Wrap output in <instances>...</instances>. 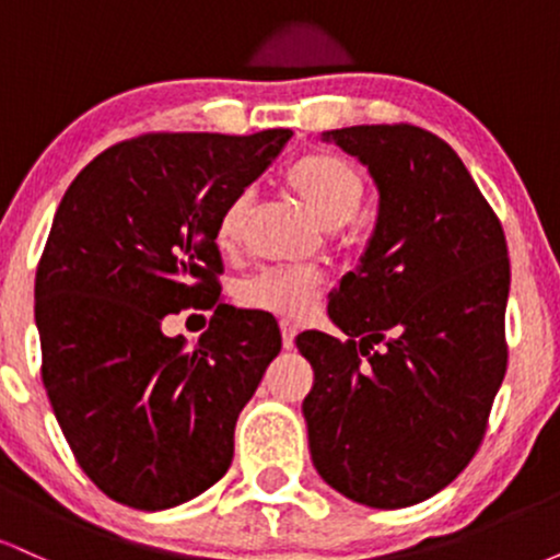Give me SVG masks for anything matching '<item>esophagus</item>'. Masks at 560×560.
Listing matches in <instances>:
<instances>
[{"label":"esophagus","instance_id":"1","mask_svg":"<svg viewBox=\"0 0 560 560\" xmlns=\"http://www.w3.org/2000/svg\"><path fill=\"white\" fill-rule=\"evenodd\" d=\"M281 345H284V350H292L294 347V337H298V326L292 324V320H281Z\"/></svg>","mask_w":560,"mask_h":560}]
</instances>
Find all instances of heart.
Listing matches in <instances>:
<instances>
[{
  "label": "heart",
  "mask_w": 560,
  "mask_h": 560,
  "mask_svg": "<svg viewBox=\"0 0 560 560\" xmlns=\"http://www.w3.org/2000/svg\"><path fill=\"white\" fill-rule=\"evenodd\" d=\"M281 184L324 229L347 226L361 210L365 189H369L361 168L329 152L300 155L287 165ZM253 202L255 199L249 191H240L229 199L226 208L218 215V247L234 249L242 242L249 215H253ZM320 289H324V273L316 268H271L244 281L240 300L244 307H253V311L300 318L313 311Z\"/></svg>",
  "instance_id": "obj_1"
}]
</instances>
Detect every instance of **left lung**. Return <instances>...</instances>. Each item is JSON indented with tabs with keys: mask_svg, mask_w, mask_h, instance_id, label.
<instances>
[{
	"mask_svg": "<svg viewBox=\"0 0 560 560\" xmlns=\"http://www.w3.org/2000/svg\"><path fill=\"white\" fill-rule=\"evenodd\" d=\"M369 165L378 221L329 300L347 339L302 331L318 474L371 508L432 498L471 464L508 365L500 218L453 147L410 124L326 133Z\"/></svg>",
	"mask_w": 560,
	"mask_h": 560,
	"instance_id": "obj_1",
	"label": "left lung"
}]
</instances>
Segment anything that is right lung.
I'll use <instances>...</instances> for the list:
<instances>
[{
  "label": "right lung",
  "mask_w": 560,
  "mask_h": 560,
  "mask_svg": "<svg viewBox=\"0 0 560 560\" xmlns=\"http://www.w3.org/2000/svg\"><path fill=\"white\" fill-rule=\"evenodd\" d=\"M289 137L141 133L96 155L57 208L34 289L42 382L83 474L115 503L163 511L229 471L281 334L221 300L215 226ZM186 306L214 311L191 348L162 334Z\"/></svg>",
  "instance_id": "obj_1"
}]
</instances>
